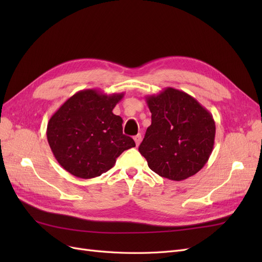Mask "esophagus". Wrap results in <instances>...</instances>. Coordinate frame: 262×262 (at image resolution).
<instances>
[{"label":"esophagus","instance_id":"1","mask_svg":"<svg viewBox=\"0 0 262 262\" xmlns=\"http://www.w3.org/2000/svg\"><path fill=\"white\" fill-rule=\"evenodd\" d=\"M134 141H136V144H137V146H139V145H140V143H141V141H142V136H141L140 133H139V134H137L136 137H134Z\"/></svg>","mask_w":262,"mask_h":262}]
</instances>
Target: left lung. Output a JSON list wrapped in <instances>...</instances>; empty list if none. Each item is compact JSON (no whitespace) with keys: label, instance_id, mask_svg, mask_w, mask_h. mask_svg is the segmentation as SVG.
I'll use <instances>...</instances> for the list:
<instances>
[{"label":"left lung","instance_id":"obj_1","mask_svg":"<svg viewBox=\"0 0 262 262\" xmlns=\"http://www.w3.org/2000/svg\"><path fill=\"white\" fill-rule=\"evenodd\" d=\"M152 123L139 146L148 167L170 180L193 176L209 161L215 139L210 112L187 93L167 87L145 97Z\"/></svg>","mask_w":262,"mask_h":262}]
</instances>
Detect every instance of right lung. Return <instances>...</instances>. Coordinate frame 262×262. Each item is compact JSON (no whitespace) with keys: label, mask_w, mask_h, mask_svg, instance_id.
Wrapping results in <instances>:
<instances>
[{"label":"right lung","mask_w":262,"mask_h":262,"mask_svg":"<svg viewBox=\"0 0 262 262\" xmlns=\"http://www.w3.org/2000/svg\"><path fill=\"white\" fill-rule=\"evenodd\" d=\"M123 96L80 91L50 118L48 143L55 160L73 176H100L114 167L123 150L136 146L133 139L122 133V118L113 113Z\"/></svg>","instance_id":"add662e5"}]
</instances>
